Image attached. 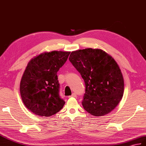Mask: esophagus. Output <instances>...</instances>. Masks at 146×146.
Segmentation results:
<instances>
[{
    "instance_id": "34e87169",
    "label": "esophagus",
    "mask_w": 146,
    "mask_h": 146,
    "mask_svg": "<svg viewBox=\"0 0 146 146\" xmlns=\"http://www.w3.org/2000/svg\"><path fill=\"white\" fill-rule=\"evenodd\" d=\"M71 97H74V98H76V93H73L72 95L71 96H69V98H71Z\"/></svg>"
}]
</instances>
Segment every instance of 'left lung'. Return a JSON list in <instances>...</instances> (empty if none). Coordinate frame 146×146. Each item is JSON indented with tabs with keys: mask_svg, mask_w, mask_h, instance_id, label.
Returning a JSON list of instances; mask_svg holds the SVG:
<instances>
[{
	"mask_svg": "<svg viewBox=\"0 0 146 146\" xmlns=\"http://www.w3.org/2000/svg\"><path fill=\"white\" fill-rule=\"evenodd\" d=\"M69 60L85 83L84 109L94 116L110 113L124 93L123 76L116 61L103 50L93 48L74 51Z\"/></svg>",
	"mask_w": 146,
	"mask_h": 146,
	"instance_id": "left-lung-1",
	"label": "left lung"
}]
</instances>
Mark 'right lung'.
Segmentation results:
<instances>
[{"instance_id":"obj_1","label":"right lung","mask_w":146,"mask_h":146,"mask_svg":"<svg viewBox=\"0 0 146 146\" xmlns=\"http://www.w3.org/2000/svg\"><path fill=\"white\" fill-rule=\"evenodd\" d=\"M70 52L52 51L31 59L20 84L23 104L33 114L48 117L62 109L65 102L59 94L57 72Z\"/></svg>"}]
</instances>
